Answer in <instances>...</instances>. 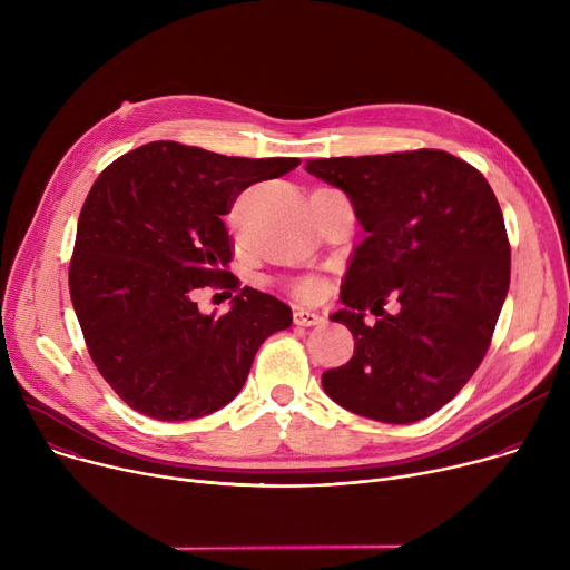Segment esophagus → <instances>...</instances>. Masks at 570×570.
<instances>
[{
  "mask_svg": "<svg viewBox=\"0 0 570 570\" xmlns=\"http://www.w3.org/2000/svg\"><path fill=\"white\" fill-rule=\"evenodd\" d=\"M322 322H324V317L313 313V311H305V308H296L294 311V324L296 326H317Z\"/></svg>",
  "mask_w": 570,
  "mask_h": 570,
  "instance_id": "obj_1",
  "label": "esophagus"
}]
</instances>
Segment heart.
<instances>
[{"instance_id": "b5f03b06", "label": "heart", "mask_w": 570, "mask_h": 570, "mask_svg": "<svg viewBox=\"0 0 570 570\" xmlns=\"http://www.w3.org/2000/svg\"><path fill=\"white\" fill-rule=\"evenodd\" d=\"M317 281L315 278H301L296 283H292V289L298 294V296H311L317 292Z\"/></svg>"}]
</instances>
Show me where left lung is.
Segmentation results:
<instances>
[{"instance_id":"obj_1","label":"left lung","mask_w":570,"mask_h":570,"mask_svg":"<svg viewBox=\"0 0 570 570\" xmlns=\"http://www.w3.org/2000/svg\"><path fill=\"white\" fill-rule=\"evenodd\" d=\"M305 170L340 187L367 233L331 317L352 331L354 358L322 374L326 395L379 422L424 420L491 346L511 278L500 203L474 166L433 148L308 159ZM390 297L397 314L384 311Z\"/></svg>"}]
</instances>
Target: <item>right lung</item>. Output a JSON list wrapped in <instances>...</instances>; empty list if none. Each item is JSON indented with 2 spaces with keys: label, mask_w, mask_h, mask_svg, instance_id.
<instances>
[{
  "label": "right lung",
  "mask_w": 570,
  "mask_h": 570,
  "mask_svg": "<svg viewBox=\"0 0 570 570\" xmlns=\"http://www.w3.org/2000/svg\"><path fill=\"white\" fill-rule=\"evenodd\" d=\"M298 164L153 141L98 175L68 285L89 356L129 409L161 422L214 413L237 397L259 344L289 328V305L228 272L224 216L244 189ZM207 284L236 292L230 314L197 311Z\"/></svg>",
  "instance_id": "add662e5"
}]
</instances>
